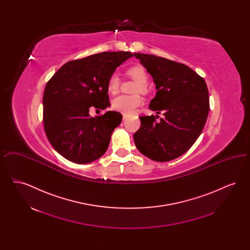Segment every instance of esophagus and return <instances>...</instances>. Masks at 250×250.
<instances>
[{"label": "esophagus", "mask_w": 250, "mask_h": 250, "mask_svg": "<svg viewBox=\"0 0 250 250\" xmlns=\"http://www.w3.org/2000/svg\"><path fill=\"white\" fill-rule=\"evenodd\" d=\"M127 118V115H125V114H123V120H125Z\"/></svg>", "instance_id": "34e87169"}]
</instances>
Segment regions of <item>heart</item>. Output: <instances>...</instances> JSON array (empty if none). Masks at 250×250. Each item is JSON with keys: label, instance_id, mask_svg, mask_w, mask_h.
<instances>
[{"label": "heart", "instance_id": "obj_1", "mask_svg": "<svg viewBox=\"0 0 250 250\" xmlns=\"http://www.w3.org/2000/svg\"><path fill=\"white\" fill-rule=\"evenodd\" d=\"M126 75L132 80L136 81L137 84L135 86L134 93H141L143 95H147L149 92L148 88V75L147 72L142 65H133L126 70ZM120 80L117 75H111L107 82V92L111 95H115L119 92ZM143 100L139 95H119L115 97L112 102V108L122 112L124 114H131L136 108L141 106Z\"/></svg>", "mask_w": 250, "mask_h": 250}]
</instances>
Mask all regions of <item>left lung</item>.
Wrapping results in <instances>:
<instances>
[{
	"label": "left lung",
	"instance_id": "left-lung-1",
	"mask_svg": "<svg viewBox=\"0 0 250 250\" xmlns=\"http://www.w3.org/2000/svg\"><path fill=\"white\" fill-rule=\"evenodd\" d=\"M134 56L155 82L157 92L149 107L164 115L159 122L154 115L140 117L136 147L154 161L173 160L190 149L204 127L210 109L207 85L184 63L150 54Z\"/></svg>",
	"mask_w": 250,
	"mask_h": 250
}]
</instances>
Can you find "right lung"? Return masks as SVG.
I'll return each instance as SVG.
<instances>
[{
	"instance_id": "obj_1",
	"label": "right lung",
	"mask_w": 250,
	"mask_h": 250,
	"mask_svg": "<svg viewBox=\"0 0 250 250\" xmlns=\"http://www.w3.org/2000/svg\"><path fill=\"white\" fill-rule=\"evenodd\" d=\"M127 51H105L64 63L48 81L43 95V123L48 142L67 160L87 164L107 151L111 133L122 122L117 111L91 117V108L109 106L108 78Z\"/></svg>"
}]
</instances>
